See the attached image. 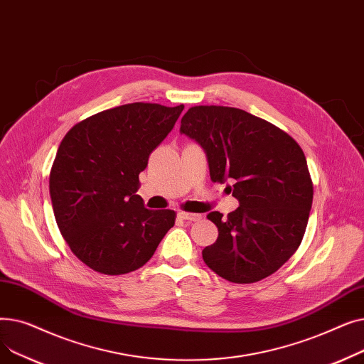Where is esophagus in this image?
Instances as JSON below:
<instances>
[{
  "mask_svg": "<svg viewBox=\"0 0 364 364\" xmlns=\"http://www.w3.org/2000/svg\"><path fill=\"white\" fill-rule=\"evenodd\" d=\"M178 217L181 220H186V221H199L202 218L200 214H196V213H186V211H181L178 213Z\"/></svg>",
  "mask_w": 364,
  "mask_h": 364,
  "instance_id": "34e87169",
  "label": "esophagus"
}]
</instances>
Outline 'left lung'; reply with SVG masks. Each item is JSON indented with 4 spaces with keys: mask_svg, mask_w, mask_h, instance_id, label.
Masks as SVG:
<instances>
[{
    "mask_svg": "<svg viewBox=\"0 0 364 364\" xmlns=\"http://www.w3.org/2000/svg\"><path fill=\"white\" fill-rule=\"evenodd\" d=\"M180 132L205 149L214 183H235L240 203L227 218L206 215L218 237L202 251L205 264L233 283L272 276L299 247L313 205L301 146L272 122L227 106L190 107Z\"/></svg>",
    "mask_w": 364,
    "mask_h": 364,
    "instance_id": "left-lung-1",
    "label": "left lung"
}]
</instances>
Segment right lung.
<instances>
[{"mask_svg": "<svg viewBox=\"0 0 364 364\" xmlns=\"http://www.w3.org/2000/svg\"><path fill=\"white\" fill-rule=\"evenodd\" d=\"M184 105L129 103L75 124L50 171V196L70 251L91 270L127 274L143 267L176 224L136 195L139 174L174 127Z\"/></svg>", "mask_w": 364, "mask_h": 364, "instance_id": "1", "label": "right lung"}]
</instances>
